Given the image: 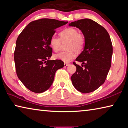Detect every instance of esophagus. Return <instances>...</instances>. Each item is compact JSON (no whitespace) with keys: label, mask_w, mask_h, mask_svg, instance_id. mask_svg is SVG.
<instances>
[{"label":"esophagus","mask_w":128,"mask_h":128,"mask_svg":"<svg viewBox=\"0 0 128 128\" xmlns=\"http://www.w3.org/2000/svg\"><path fill=\"white\" fill-rule=\"evenodd\" d=\"M68 65H69V64H67V63H64V67H67Z\"/></svg>","instance_id":"34e87169"}]
</instances>
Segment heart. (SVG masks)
Wrapping results in <instances>:
<instances>
[{"label": "heart", "instance_id": "1", "mask_svg": "<svg viewBox=\"0 0 128 128\" xmlns=\"http://www.w3.org/2000/svg\"><path fill=\"white\" fill-rule=\"evenodd\" d=\"M60 39L56 36H52L49 39V44L54 52L60 50L61 42H68L66 52H61L54 55L56 59L60 60L64 62H68L75 58L76 54L74 50L81 51L84 48L86 39L84 36L78 32L76 29L72 28H67L60 31L59 34Z\"/></svg>", "mask_w": 128, "mask_h": 128}]
</instances>
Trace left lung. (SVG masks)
Wrapping results in <instances>:
<instances>
[{
	"label": "left lung",
	"instance_id": "1",
	"mask_svg": "<svg viewBox=\"0 0 128 128\" xmlns=\"http://www.w3.org/2000/svg\"><path fill=\"white\" fill-rule=\"evenodd\" d=\"M69 26L81 30L86 39L83 50L76 58L82 64L73 63L76 71L71 76V82L78 91L90 93L104 83L111 68L113 51L110 36L104 27L90 19L72 22Z\"/></svg>",
	"mask_w": 128,
	"mask_h": 128
}]
</instances>
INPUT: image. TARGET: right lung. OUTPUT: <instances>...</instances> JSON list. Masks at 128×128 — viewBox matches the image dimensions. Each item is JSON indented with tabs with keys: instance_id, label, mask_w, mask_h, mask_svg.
<instances>
[{
	"instance_id": "add662e5",
	"label": "right lung",
	"mask_w": 128,
	"mask_h": 128,
	"mask_svg": "<svg viewBox=\"0 0 128 128\" xmlns=\"http://www.w3.org/2000/svg\"><path fill=\"white\" fill-rule=\"evenodd\" d=\"M54 19L31 22L17 38L14 60L17 76L27 88L40 93L50 88L56 71L64 66L60 60H50L49 39L58 28L68 24Z\"/></svg>"
}]
</instances>
